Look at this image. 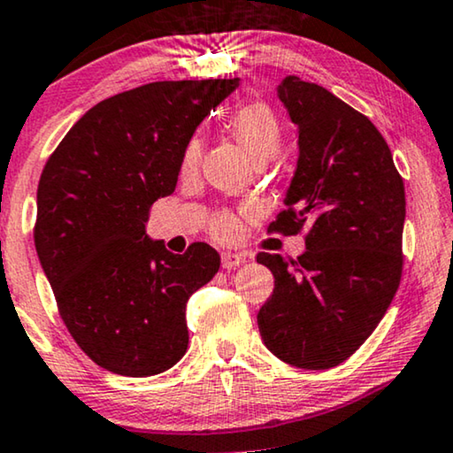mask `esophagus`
<instances>
[{
    "mask_svg": "<svg viewBox=\"0 0 453 453\" xmlns=\"http://www.w3.org/2000/svg\"><path fill=\"white\" fill-rule=\"evenodd\" d=\"M244 263H246L244 254H238V252L221 254V266H224V269H235V266H242Z\"/></svg>",
    "mask_w": 453,
    "mask_h": 453,
    "instance_id": "obj_1",
    "label": "esophagus"
}]
</instances>
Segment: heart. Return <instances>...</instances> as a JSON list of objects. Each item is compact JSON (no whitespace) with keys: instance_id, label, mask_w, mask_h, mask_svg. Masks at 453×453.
<instances>
[{"instance_id":"heart-1","label":"heart","mask_w":453,"mask_h":453,"mask_svg":"<svg viewBox=\"0 0 453 453\" xmlns=\"http://www.w3.org/2000/svg\"><path fill=\"white\" fill-rule=\"evenodd\" d=\"M227 129L234 142L246 151V156L257 164H266L277 156L283 142V129L277 114L269 104L260 100L244 102L235 106L227 117ZM201 143L190 139L180 157V174L193 176L199 170ZM211 234L218 240H234L240 234V219L234 213L221 211L211 221Z\"/></svg>"}]
</instances>
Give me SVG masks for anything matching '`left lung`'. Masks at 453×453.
Listing matches in <instances>:
<instances>
[{
    "instance_id": "obj_1",
    "label": "left lung",
    "mask_w": 453,
    "mask_h": 453,
    "mask_svg": "<svg viewBox=\"0 0 453 453\" xmlns=\"http://www.w3.org/2000/svg\"><path fill=\"white\" fill-rule=\"evenodd\" d=\"M279 98L299 129V160L269 226L305 229L297 260L258 252L275 289L258 311L265 345L302 369L349 359L390 308L403 277L404 182L365 114L326 88L288 75Z\"/></svg>"
}]
</instances>
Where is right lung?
Segmentation results:
<instances>
[{
    "mask_svg": "<svg viewBox=\"0 0 453 453\" xmlns=\"http://www.w3.org/2000/svg\"><path fill=\"white\" fill-rule=\"evenodd\" d=\"M234 80L154 81L92 106L44 164L35 246L61 320L96 365L148 378L187 353V302L219 271L195 242L172 254L145 234L180 157Z\"/></svg>",
    "mask_w": 453,
    "mask_h": 453,
    "instance_id": "obj_1",
    "label": "right lung"
}]
</instances>
